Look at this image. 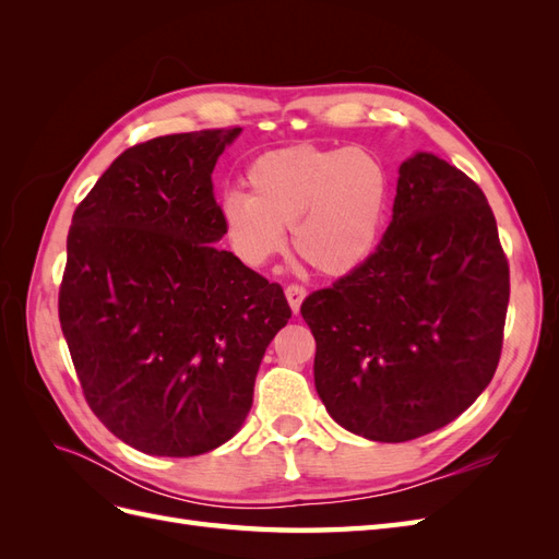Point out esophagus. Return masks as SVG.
Listing matches in <instances>:
<instances>
[{"instance_id":"34e87169","label":"esophagus","mask_w":559,"mask_h":559,"mask_svg":"<svg viewBox=\"0 0 559 559\" xmlns=\"http://www.w3.org/2000/svg\"><path fill=\"white\" fill-rule=\"evenodd\" d=\"M286 300H289V306H292V310L294 312H298L300 310V302H302V298H306V289H302L300 284H289L286 286Z\"/></svg>"}]
</instances>
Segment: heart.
<instances>
[{"mask_svg":"<svg viewBox=\"0 0 559 559\" xmlns=\"http://www.w3.org/2000/svg\"><path fill=\"white\" fill-rule=\"evenodd\" d=\"M247 189L222 200L226 238L249 265H263L284 247L324 275H345L378 247L386 224L392 179L366 148L296 144L265 151L247 167Z\"/></svg>","mask_w":559,"mask_h":559,"instance_id":"heart-1","label":"heart"}]
</instances>
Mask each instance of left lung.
<instances>
[{"label": "left lung", "mask_w": 559, "mask_h": 559, "mask_svg": "<svg viewBox=\"0 0 559 559\" xmlns=\"http://www.w3.org/2000/svg\"><path fill=\"white\" fill-rule=\"evenodd\" d=\"M511 275L480 186L433 154L399 167L394 214L370 257L300 306L314 386L370 441L445 427L492 380Z\"/></svg>", "instance_id": "obj_1"}]
</instances>
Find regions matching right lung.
<instances>
[{"label": "right lung", "instance_id": "1", "mask_svg": "<svg viewBox=\"0 0 559 559\" xmlns=\"http://www.w3.org/2000/svg\"><path fill=\"white\" fill-rule=\"evenodd\" d=\"M240 128L126 148L74 210L58 314L83 396L123 443L193 456L251 408L265 347L292 319L277 282L230 251L212 170Z\"/></svg>", "mask_w": 559, "mask_h": 559}]
</instances>
